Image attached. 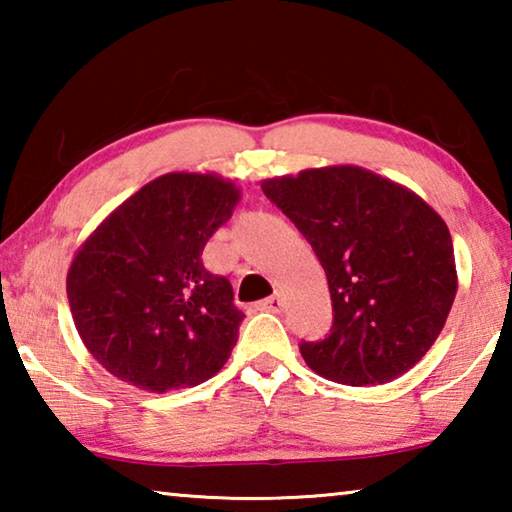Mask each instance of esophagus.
Listing matches in <instances>:
<instances>
[{"label": "esophagus", "instance_id": "1", "mask_svg": "<svg viewBox=\"0 0 512 512\" xmlns=\"http://www.w3.org/2000/svg\"><path fill=\"white\" fill-rule=\"evenodd\" d=\"M282 307H284V300H282L280 293H273L271 298L257 302V309H262V311H275V314H277V311H282Z\"/></svg>", "mask_w": 512, "mask_h": 512}]
</instances>
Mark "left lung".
I'll return each mask as SVG.
<instances>
[{
	"label": "left lung",
	"instance_id": "8db88e82",
	"mask_svg": "<svg viewBox=\"0 0 512 512\" xmlns=\"http://www.w3.org/2000/svg\"><path fill=\"white\" fill-rule=\"evenodd\" d=\"M262 189L327 275L334 323L325 339L300 343L307 366L348 386L386 384L411 370L456 298L445 221L418 194L350 164L268 178Z\"/></svg>",
	"mask_w": 512,
	"mask_h": 512
}]
</instances>
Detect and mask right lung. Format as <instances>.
Here are the masks:
<instances>
[{
	"mask_svg": "<svg viewBox=\"0 0 512 512\" xmlns=\"http://www.w3.org/2000/svg\"><path fill=\"white\" fill-rule=\"evenodd\" d=\"M237 203L235 183L214 173H164L85 239L67 298L85 348L110 375L167 393L223 368L244 311L201 255Z\"/></svg>",
	"mask_w": 512,
	"mask_h": 512,
	"instance_id": "obj_1",
	"label": "right lung"
}]
</instances>
